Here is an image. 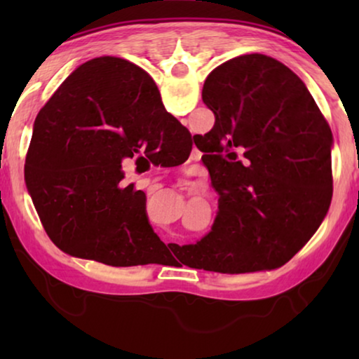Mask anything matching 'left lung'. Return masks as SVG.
<instances>
[{
  "label": "left lung",
  "instance_id": "1",
  "mask_svg": "<svg viewBox=\"0 0 359 359\" xmlns=\"http://www.w3.org/2000/svg\"><path fill=\"white\" fill-rule=\"evenodd\" d=\"M121 62L136 87L141 74L155 87L144 69ZM203 101L215 115L214 128L199 137L220 196L218 215L201 241L177 247V257L222 274L277 269L307 244L330 209V125L306 83L263 53L217 66Z\"/></svg>",
  "mask_w": 359,
  "mask_h": 359
}]
</instances>
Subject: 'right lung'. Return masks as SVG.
<instances>
[{"mask_svg":"<svg viewBox=\"0 0 359 359\" xmlns=\"http://www.w3.org/2000/svg\"><path fill=\"white\" fill-rule=\"evenodd\" d=\"M125 71L115 57L72 71L36 117L25 165L28 193L53 244L115 267L156 263L169 252L150 226L145 193L123 184L121 160L172 149L184 163L190 154L180 150L188 151L191 137L166 112L156 85L141 74L136 87Z\"/></svg>","mask_w":359,"mask_h":359,"instance_id":"add662e5","label":"right lung"}]
</instances>
